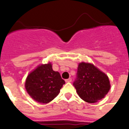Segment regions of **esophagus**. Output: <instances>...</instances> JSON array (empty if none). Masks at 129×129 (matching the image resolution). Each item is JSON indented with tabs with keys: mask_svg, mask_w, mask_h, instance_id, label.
Returning a JSON list of instances; mask_svg holds the SVG:
<instances>
[{
	"mask_svg": "<svg viewBox=\"0 0 129 129\" xmlns=\"http://www.w3.org/2000/svg\"><path fill=\"white\" fill-rule=\"evenodd\" d=\"M66 82H72V78H70L67 79V80H66Z\"/></svg>",
	"mask_w": 129,
	"mask_h": 129,
	"instance_id": "1",
	"label": "esophagus"
}]
</instances>
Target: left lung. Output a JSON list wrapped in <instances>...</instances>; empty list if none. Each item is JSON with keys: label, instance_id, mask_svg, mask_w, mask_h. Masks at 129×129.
<instances>
[{"label": "left lung", "instance_id": "8db88e82", "mask_svg": "<svg viewBox=\"0 0 129 129\" xmlns=\"http://www.w3.org/2000/svg\"><path fill=\"white\" fill-rule=\"evenodd\" d=\"M73 85L79 96L89 103H94L106 96L110 88L108 76L94 65L80 63Z\"/></svg>", "mask_w": 129, "mask_h": 129}]
</instances>
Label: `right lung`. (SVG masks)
Returning a JSON list of instances; mask_svg holds the SVG:
<instances>
[{
	"instance_id": "obj_1",
	"label": "right lung",
	"mask_w": 129,
	"mask_h": 129,
	"mask_svg": "<svg viewBox=\"0 0 129 129\" xmlns=\"http://www.w3.org/2000/svg\"><path fill=\"white\" fill-rule=\"evenodd\" d=\"M65 84L51 63L41 65L29 74L25 82L28 94L36 102L46 104L56 97Z\"/></svg>"
}]
</instances>
